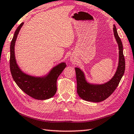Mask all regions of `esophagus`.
Instances as JSON below:
<instances>
[{
    "label": "esophagus",
    "instance_id": "1",
    "mask_svg": "<svg viewBox=\"0 0 134 134\" xmlns=\"http://www.w3.org/2000/svg\"><path fill=\"white\" fill-rule=\"evenodd\" d=\"M71 61H72V62H74V60H71Z\"/></svg>",
    "mask_w": 134,
    "mask_h": 134
}]
</instances>
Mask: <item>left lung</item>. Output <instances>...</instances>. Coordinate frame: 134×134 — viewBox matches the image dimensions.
<instances>
[{
    "mask_svg": "<svg viewBox=\"0 0 134 134\" xmlns=\"http://www.w3.org/2000/svg\"><path fill=\"white\" fill-rule=\"evenodd\" d=\"M113 32L119 50V64L113 78L107 83L101 85H93L86 81L84 73L79 68H75L77 93L85 101L99 102L105 100L112 94L119 85L125 71V59L123 55V44L119 37L115 25H113Z\"/></svg>",
    "mask_w": 134,
    "mask_h": 134,
    "instance_id": "left-lung-1",
    "label": "left lung"
}]
</instances>
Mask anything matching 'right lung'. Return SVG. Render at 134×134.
I'll return each mask as SVG.
<instances>
[{
	"mask_svg": "<svg viewBox=\"0 0 134 134\" xmlns=\"http://www.w3.org/2000/svg\"><path fill=\"white\" fill-rule=\"evenodd\" d=\"M24 23L17 27L10 45V67L13 78L24 92L36 99H49L55 94L57 90V79L66 67L65 63H61L54 67L49 73L43 77H35L23 72L16 64L14 47L19 30Z\"/></svg>",
	"mask_w": 134,
	"mask_h": 134,
	"instance_id": "obj_1",
	"label": "right lung"
}]
</instances>
